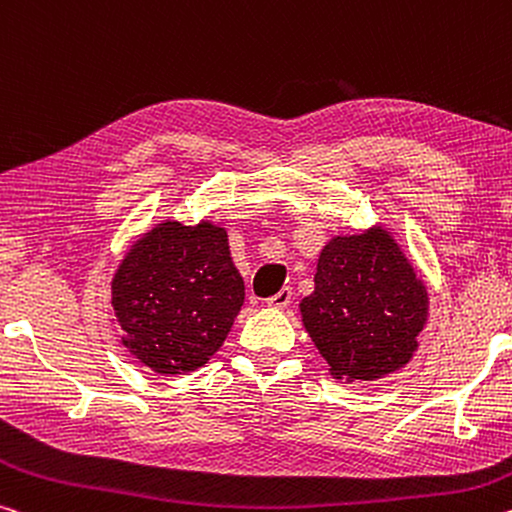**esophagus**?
Instances as JSON below:
<instances>
[{
	"label": "esophagus",
	"mask_w": 512,
	"mask_h": 512,
	"mask_svg": "<svg viewBox=\"0 0 512 512\" xmlns=\"http://www.w3.org/2000/svg\"><path fill=\"white\" fill-rule=\"evenodd\" d=\"M266 303H269V307H278V310L287 307L291 303V287H282L278 294L271 296L269 300H266Z\"/></svg>",
	"instance_id": "obj_1"
}]
</instances>
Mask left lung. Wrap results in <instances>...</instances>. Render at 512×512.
Listing matches in <instances>:
<instances>
[{
	"instance_id": "8db88e82",
	"label": "left lung",
	"mask_w": 512,
	"mask_h": 512,
	"mask_svg": "<svg viewBox=\"0 0 512 512\" xmlns=\"http://www.w3.org/2000/svg\"><path fill=\"white\" fill-rule=\"evenodd\" d=\"M300 314L332 376L376 380L405 367L417 351L428 294L399 243L371 227L321 250L314 291Z\"/></svg>"
}]
</instances>
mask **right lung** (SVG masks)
I'll list each match as a JSON object with an SVG mask.
<instances>
[{"label": "right lung", "instance_id": "right-lung-1", "mask_svg": "<svg viewBox=\"0 0 512 512\" xmlns=\"http://www.w3.org/2000/svg\"><path fill=\"white\" fill-rule=\"evenodd\" d=\"M243 294L227 232L207 221L152 227L111 282L125 348L164 376L196 371L212 358L241 310Z\"/></svg>", "mask_w": 512, "mask_h": 512}]
</instances>
